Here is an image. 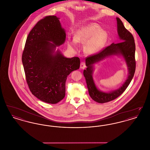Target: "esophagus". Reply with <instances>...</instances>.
<instances>
[{
    "instance_id": "esophagus-1",
    "label": "esophagus",
    "mask_w": 150,
    "mask_h": 150,
    "mask_svg": "<svg viewBox=\"0 0 150 150\" xmlns=\"http://www.w3.org/2000/svg\"><path fill=\"white\" fill-rule=\"evenodd\" d=\"M86 63L84 62H81V64H80V69H84L86 68Z\"/></svg>"
}]
</instances>
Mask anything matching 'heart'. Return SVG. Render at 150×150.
<instances>
[{"label":"heart","instance_id":"obj_1","mask_svg":"<svg viewBox=\"0 0 150 150\" xmlns=\"http://www.w3.org/2000/svg\"><path fill=\"white\" fill-rule=\"evenodd\" d=\"M106 33L99 25L92 23L81 26L74 34L73 39H69L68 45L72 50L77 48L79 43H84V50L86 53L92 54L100 50L107 40Z\"/></svg>","mask_w":150,"mask_h":150}]
</instances>
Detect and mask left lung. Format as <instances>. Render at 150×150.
Wrapping results in <instances>:
<instances>
[{
  "label": "left lung",
  "mask_w": 150,
  "mask_h": 150,
  "mask_svg": "<svg viewBox=\"0 0 150 150\" xmlns=\"http://www.w3.org/2000/svg\"><path fill=\"white\" fill-rule=\"evenodd\" d=\"M117 33L120 39V42L112 43L100 50L99 52L86 57V69L83 74L86 78V83L91 97L94 101L103 103L116 99L126 90L134 76L136 70L135 51L136 45L133 35L126 29L119 18H116ZM121 54L125 58L128 66L129 75L123 85L117 90L110 93H105L100 91L95 85L93 78V64L103 59L104 57L112 55Z\"/></svg>",
  "instance_id": "1"
}]
</instances>
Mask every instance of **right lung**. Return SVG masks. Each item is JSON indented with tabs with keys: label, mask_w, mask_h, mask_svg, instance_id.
Segmentation results:
<instances>
[{
	"label": "right lung",
	"mask_w": 150,
	"mask_h": 150,
	"mask_svg": "<svg viewBox=\"0 0 150 150\" xmlns=\"http://www.w3.org/2000/svg\"><path fill=\"white\" fill-rule=\"evenodd\" d=\"M65 39L64 29L55 16L38 22L26 39L22 55L26 82L32 94L46 103L56 104L64 98L67 78L80 67L79 57L68 58L58 50L54 52Z\"/></svg>",
	"instance_id": "add662e5"
}]
</instances>
